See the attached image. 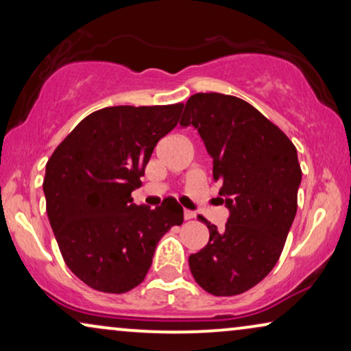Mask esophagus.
<instances>
[{
	"label": "esophagus",
	"instance_id": "1",
	"mask_svg": "<svg viewBox=\"0 0 351 351\" xmlns=\"http://www.w3.org/2000/svg\"><path fill=\"white\" fill-rule=\"evenodd\" d=\"M193 217H195V213H193V210L184 209V219H185V220H191Z\"/></svg>",
	"mask_w": 351,
	"mask_h": 351
}]
</instances>
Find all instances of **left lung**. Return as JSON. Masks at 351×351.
<instances>
[{
	"label": "left lung",
	"mask_w": 351,
	"mask_h": 351,
	"mask_svg": "<svg viewBox=\"0 0 351 351\" xmlns=\"http://www.w3.org/2000/svg\"><path fill=\"white\" fill-rule=\"evenodd\" d=\"M180 124L198 129L230 209L223 230L198 215L209 243L190 256L191 275L213 295L243 294L273 270L285 247L302 180L297 150L276 124L234 95L193 94Z\"/></svg>",
	"instance_id": "8db88e82"
}]
</instances>
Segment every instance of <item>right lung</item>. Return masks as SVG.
Listing matches in <instances>:
<instances>
[{"mask_svg": "<svg viewBox=\"0 0 351 351\" xmlns=\"http://www.w3.org/2000/svg\"><path fill=\"white\" fill-rule=\"evenodd\" d=\"M184 104L118 105L80 121L46 165V213L66 267L95 291L123 294L145 280L162 234L184 222L176 198L132 203V190Z\"/></svg>", "mask_w": 351, "mask_h": 351, "instance_id": "1", "label": "right lung"}]
</instances>
